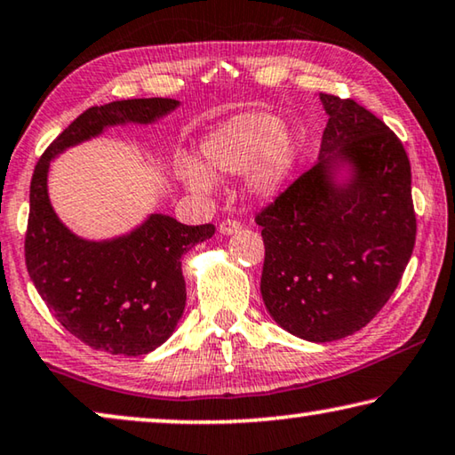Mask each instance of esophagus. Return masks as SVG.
<instances>
[{"label":"esophagus","instance_id":"1","mask_svg":"<svg viewBox=\"0 0 455 455\" xmlns=\"http://www.w3.org/2000/svg\"><path fill=\"white\" fill-rule=\"evenodd\" d=\"M242 229V223L235 221V220H223L220 223V234L221 235H232V234H237Z\"/></svg>","mask_w":455,"mask_h":455}]
</instances>
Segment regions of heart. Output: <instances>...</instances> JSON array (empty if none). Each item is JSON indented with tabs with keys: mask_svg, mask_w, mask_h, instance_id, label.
<instances>
[{
	"mask_svg": "<svg viewBox=\"0 0 455 455\" xmlns=\"http://www.w3.org/2000/svg\"><path fill=\"white\" fill-rule=\"evenodd\" d=\"M201 166L180 160L177 177L188 191L209 195L212 177L246 172V188L254 197H272L289 183L297 163V142L281 117L264 111L232 116L201 140Z\"/></svg>",
	"mask_w": 455,
	"mask_h": 455,
	"instance_id": "b5f03b06",
	"label": "heart"
}]
</instances>
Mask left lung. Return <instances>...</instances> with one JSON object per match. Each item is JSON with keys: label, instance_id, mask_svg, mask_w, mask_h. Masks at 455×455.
Here are the masks:
<instances>
[{"label": "left lung", "instance_id": "left-lung-1", "mask_svg": "<svg viewBox=\"0 0 455 455\" xmlns=\"http://www.w3.org/2000/svg\"><path fill=\"white\" fill-rule=\"evenodd\" d=\"M317 163L258 213L270 317L325 344L376 317L413 254L417 220L401 140L354 100L319 93Z\"/></svg>", "mask_w": 455, "mask_h": 455}]
</instances>
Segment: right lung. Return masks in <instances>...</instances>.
I'll list each match as a JSON object with an SVG mask.
<instances>
[{
    "instance_id": "obj_1",
    "label": "right lung",
    "mask_w": 455,
    "mask_h": 455,
    "mask_svg": "<svg viewBox=\"0 0 455 455\" xmlns=\"http://www.w3.org/2000/svg\"><path fill=\"white\" fill-rule=\"evenodd\" d=\"M177 100H124L89 108L48 146L34 169L26 267L59 323L83 344L117 355H144L163 346L185 311L183 256L215 234L212 223L185 226L148 213L130 232L87 240L68 229L48 195L51 163L114 125H150Z\"/></svg>"
}]
</instances>
